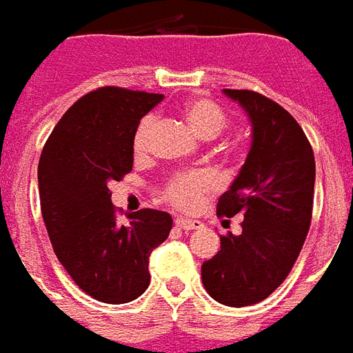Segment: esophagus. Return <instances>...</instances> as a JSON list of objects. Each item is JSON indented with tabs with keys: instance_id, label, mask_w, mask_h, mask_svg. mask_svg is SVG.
Instances as JSON below:
<instances>
[{
	"instance_id": "esophagus-1",
	"label": "esophagus",
	"mask_w": 353,
	"mask_h": 353,
	"mask_svg": "<svg viewBox=\"0 0 353 353\" xmlns=\"http://www.w3.org/2000/svg\"><path fill=\"white\" fill-rule=\"evenodd\" d=\"M174 224L182 230H199L203 228V222L199 221H192V219H184V216H179L174 219Z\"/></svg>"
}]
</instances>
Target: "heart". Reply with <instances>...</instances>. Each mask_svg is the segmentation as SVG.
Returning a JSON list of instances; mask_svg holds the SVG:
<instances>
[{
	"mask_svg": "<svg viewBox=\"0 0 353 353\" xmlns=\"http://www.w3.org/2000/svg\"><path fill=\"white\" fill-rule=\"evenodd\" d=\"M182 116L190 125V129L201 139H214L228 127V116L211 99H192L184 104ZM154 123H156V119L152 116L144 117L134 132L132 148H134L137 156H144L148 152ZM209 188H211L209 174L199 171L181 172V174H174L165 184L163 197L174 207L192 209L199 203V199L209 192Z\"/></svg>",
	"mask_w": 353,
	"mask_h": 353,
	"instance_id": "heart-1",
	"label": "heart"
}]
</instances>
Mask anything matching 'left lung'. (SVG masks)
Masks as SVG:
<instances>
[{
	"mask_svg": "<svg viewBox=\"0 0 353 353\" xmlns=\"http://www.w3.org/2000/svg\"><path fill=\"white\" fill-rule=\"evenodd\" d=\"M251 121V148L219 212H241V234L221 237V251L201 264L205 291L241 308L268 299L299 259L312 221L316 161L296 119L254 91L224 89Z\"/></svg>",
	"mask_w": 353,
	"mask_h": 353,
	"instance_id": "left-lung-1",
	"label": "left lung"
}]
</instances>
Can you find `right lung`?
Returning <instances> with one entry per match:
<instances>
[{
	"mask_svg": "<svg viewBox=\"0 0 353 353\" xmlns=\"http://www.w3.org/2000/svg\"><path fill=\"white\" fill-rule=\"evenodd\" d=\"M163 94L101 87L52 129L37 165L39 201L52 249L70 277L106 304L139 299L150 285V254L169 237V212L142 209L119 224L108 184L132 169L141 119Z\"/></svg>",
	"mask_w": 353,
	"mask_h": 353,
	"instance_id": "1",
	"label": "right lung"
}]
</instances>
